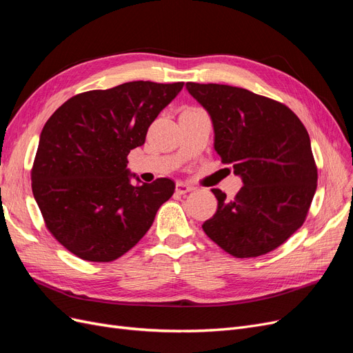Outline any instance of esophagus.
<instances>
[{"mask_svg": "<svg viewBox=\"0 0 353 353\" xmlns=\"http://www.w3.org/2000/svg\"><path fill=\"white\" fill-rule=\"evenodd\" d=\"M192 189L193 188L190 185H186V183H183V181H177L176 183V192L180 193V195H185V193L190 192Z\"/></svg>", "mask_w": 353, "mask_h": 353, "instance_id": "1", "label": "esophagus"}]
</instances>
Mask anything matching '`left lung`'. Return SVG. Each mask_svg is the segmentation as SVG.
I'll use <instances>...</instances> for the list:
<instances>
[{
    "mask_svg": "<svg viewBox=\"0 0 353 353\" xmlns=\"http://www.w3.org/2000/svg\"><path fill=\"white\" fill-rule=\"evenodd\" d=\"M186 89L211 117L221 163L243 183L232 201L212 189L219 207L203 232L236 258L271 252L303 224L314 198L308 132L290 108L248 89L193 82Z\"/></svg>",
    "mask_w": 353,
    "mask_h": 353,
    "instance_id": "obj_1",
    "label": "left lung"
}]
</instances>
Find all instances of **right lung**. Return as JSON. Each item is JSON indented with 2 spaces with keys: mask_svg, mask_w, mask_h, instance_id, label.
<instances>
[{
  "mask_svg": "<svg viewBox=\"0 0 353 353\" xmlns=\"http://www.w3.org/2000/svg\"><path fill=\"white\" fill-rule=\"evenodd\" d=\"M183 82H128L79 94L45 123L32 192L47 229L72 254L110 263L132 249L172 198L174 181L141 183L128 155ZM139 180L131 185V179Z\"/></svg>",
  "mask_w": 353,
  "mask_h": 353,
  "instance_id": "obj_1",
  "label": "right lung"
}]
</instances>
